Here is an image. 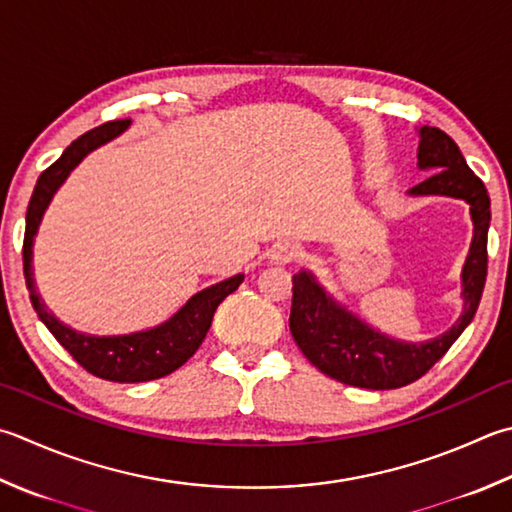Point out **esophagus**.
<instances>
[{
  "label": "esophagus",
  "mask_w": 512,
  "mask_h": 512,
  "mask_svg": "<svg viewBox=\"0 0 512 512\" xmlns=\"http://www.w3.org/2000/svg\"><path fill=\"white\" fill-rule=\"evenodd\" d=\"M301 254L303 249L296 243H292V240H281V243H276L272 249H269V260H272L274 265H287V263H294Z\"/></svg>",
  "instance_id": "1"
}]
</instances>
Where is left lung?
<instances>
[{
  "instance_id": "1",
  "label": "left lung",
  "mask_w": 512,
  "mask_h": 512,
  "mask_svg": "<svg viewBox=\"0 0 512 512\" xmlns=\"http://www.w3.org/2000/svg\"><path fill=\"white\" fill-rule=\"evenodd\" d=\"M417 160L419 169L435 173L412 187L410 196H448L470 207L472 243L461 269L464 307L455 325L430 341L392 339L336 301L310 269H301L292 278L289 330L296 345L314 368L354 388L394 390L417 381L470 325L484 292L490 227V198L484 182L466 165L455 140L437 127L419 129Z\"/></svg>"
}]
</instances>
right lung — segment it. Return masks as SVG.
Segmentation results:
<instances>
[{"mask_svg": "<svg viewBox=\"0 0 512 512\" xmlns=\"http://www.w3.org/2000/svg\"><path fill=\"white\" fill-rule=\"evenodd\" d=\"M131 127V120H115L106 122L102 127L86 131L84 136L71 142L64 153L48 167L33 189L31 202L26 211V234H24V276L26 287L31 292V303L35 307L40 321L48 327L57 343H60L73 359L82 365L86 372H91L100 379L115 383H140L153 381L160 376H167L180 365H185L191 356L196 354L202 339H205L211 318H214L216 307L225 298L236 292L238 285L245 281L243 274L225 278L211 287L200 289L180 310L169 316L165 323L149 330L131 332V334H86L77 332L73 327L62 323L51 310H48L42 296L37 294L35 278H33V243L37 229L42 225V218L51 205L53 196L57 194L71 171L102 144L118 138Z\"/></svg>", "mask_w": 512, "mask_h": 512, "instance_id": "right-lung-1", "label": "right lung"}]
</instances>
